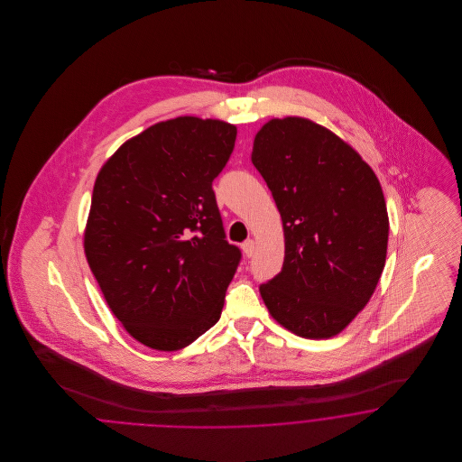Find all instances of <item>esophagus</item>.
Here are the masks:
<instances>
[{"label": "esophagus", "instance_id": "esophagus-1", "mask_svg": "<svg viewBox=\"0 0 462 462\" xmlns=\"http://www.w3.org/2000/svg\"><path fill=\"white\" fill-rule=\"evenodd\" d=\"M254 251H256V245H254V241H245L242 244V253L247 256V258H251L253 254H254Z\"/></svg>", "mask_w": 462, "mask_h": 462}]
</instances>
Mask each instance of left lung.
I'll list each match as a JSON object with an SVG mask.
<instances>
[{
	"instance_id": "left-lung-1",
	"label": "left lung",
	"mask_w": 462,
	"mask_h": 462,
	"mask_svg": "<svg viewBox=\"0 0 462 462\" xmlns=\"http://www.w3.org/2000/svg\"><path fill=\"white\" fill-rule=\"evenodd\" d=\"M251 161L282 218L286 254L260 286L270 315L307 339H329L369 303L386 263L390 220L373 168L307 117L270 119Z\"/></svg>"
}]
</instances>
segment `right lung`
<instances>
[{
	"mask_svg": "<svg viewBox=\"0 0 462 462\" xmlns=\"http://www.w3.org/2000/svg\"><path fill=\"white\" fill-rule=\"evenodd\" d=\"M237 128L180 116L126 140L100 168L85 254L110 311L138 343L175 352L220 320L239 247L225 241L213 180Z\"/></svg>",
	"mask_w": 462,
	"mask_h": 462,
	"instance_id": "obj_1",
	"label": "right lung"
}]
</instances>
